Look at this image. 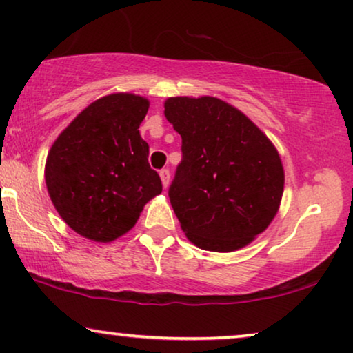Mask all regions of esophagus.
Masks as SVG:
<instances>
[{
  "label": "esophagus",
  "mask_w": 353,
  "mask_h": 353,
  "mask_svg": "<svg viewBox=\"0 0 353 353\" xmlns=\"http://www.w3.org/2000/svg\"><path fill=\"white\" fill-rule=\"evenodd\" d=\"M159 175H161V180H162L163 188H167L168 183H170V172H168L167 168H162V170L159 172Z\"/></svg>",
  "instance_id": "obj_1"
}]
</instances>
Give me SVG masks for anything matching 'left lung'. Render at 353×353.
Returning a JSON list of instances; mask_svg holds the SVG:
<instances>
[{"label": "left lung", "mask_w": 353, "mask_h": 353, "mask_svg": "<svg viewBox=\"0 0 353 353\" xmlns=\"http://www.w3.org/2000/svg\"><path fill=\"white\" fill-rule=\"evenodd\" d=\"M163 114L181 134L168 197L186 238L233 252L276 215L284 170L276 148L252 120L219 98H168Z\"/></svg>", "instance_id": "left-lung-1"}]
</instances>
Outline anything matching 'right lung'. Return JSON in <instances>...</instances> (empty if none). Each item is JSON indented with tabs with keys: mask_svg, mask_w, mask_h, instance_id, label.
Masks as SVG:
<instances>
[{
	"mask_svg": "<svg viewBox=\"0 0 353 353\" xmlns=\"http://www.w3.org/2000/svg\"><path fill=\"white\" fill-rule=\"evenodd\" d=\"M149 101L114 93L81 110L48 152L45 180L61 219L75 233L110 243L134 226L162 192L139 134Z\"/></svg>",
	"mask_w": 353,
	"mask_h": 353,
	"instance_id": "add662e5",
	"label": "right lung"
}]
</instances>
